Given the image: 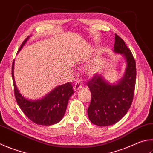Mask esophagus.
I'll list each match as a JSON object with an SVG mask.
<instances>
[{"label":"esophagus","instance_id":"obj_1","mask_svg":"<svg viewBox=\"0 0 153 153\" xmlns=\"http://www.w3.org/2000/svg\"><path fill=\"white\" fill-rule=\"evenodd\" d=\"M82 88V82H76V84H75L74 87V89L75 91H77L79 90V89H81Z\"/></svg>","mask_w":153,"mask_h":153}]
</instances>
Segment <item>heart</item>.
<instances>
[{
	"instance_id": "obj_1",
	"label": "heart",
	"mask_w": 153,
	"mask_h": 153,
	"mask_svg": "<svg viewBox=\"0 0 153 153\" xmlns=\"http://www.w3.org/2000/svg\"><path fill=\"white\" fill-rule=\"evenodd\" d=\"M98 65L96 63H90V64L88 66L87 71L89 74H94L96 73V72L98 71Z\"/></svg>"
}]
</instances>
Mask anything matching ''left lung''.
Listing matches in <instances>:
<instances>
[{
	"label": "left lung",
	"instance_id": "1",
	"mask_svg": "<svg viewBox=\"0 0 153 153\" xmlns=\"http://www.w3.org/2000/svg\"><path fill=\"white\" fill-rule=\"evenodd\" d=\"M115 53L123 55L126 67L123 77L111 84L102 75L95 74L88 86L91 94L88 109L90 120L99 126L114 124L126 115L132 104L136 83V62L124 41L115 35Z\"/></svg>",
	"mask_w": 153,
	"mask_h": 153
}]
</instances>
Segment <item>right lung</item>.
<instances>
[{
	"mask_svg": "<svg viewBox=\"0 0 153 153\" xmlns=\"http://www.w3.org/2000/svg\"><path fill=\"white\" fill-rule=\"evenodd\" d=\"M30 37L25 40L19 49V52ZM14 64L12 65V77L16 102L26 116L39 125L51 126L62 120L64 116L69 98L74 94L71 82L57 86L41 99L30 100L19 91L14 78Z\"/></svg>",
	"mask_w": 153,
	"mask_h": 153,
	"instance_id": "add662e5",
	"label": "right lung"
}]
</instances>
